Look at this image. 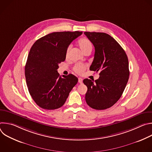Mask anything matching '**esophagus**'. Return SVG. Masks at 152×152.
Here are the masks:
<instances>
[{
    "instance_id": "obj_1",
    "label": "esophagus",
    "mask_w": 152,
    "mask_h": 152,
    "mask_svg": "<svg viewBox=\"0 0 152 152\" xmlns=\"http://www.w3.org/2000/svg\"><path fill=\"white\" fill-rule=\"evenodd\" d=\"M78 82H79V83H82V82H83V79H82V78H80V77H79V78H78Z\"/></svg>"
}]
</instances>
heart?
Segmentation results:
<instances>
[{
	"label": "heart",
	"instance_id": "obj_1",
	"mask_svg": "<svg viewBox=\"0 0 152 152\" xmlns=\"http://www.w3.org/2000/svg\"><path fill=\"white\" fill-rule=\"evenodd\" d=\"M77 44L83 53H85L86 52H87V51L92 50V49H93L92 44L90 42V41L89 39H88L87 38H80V39H79V41L77 42ZM70 49H71V46L70 45L67 48V49L66 50V56L67 58L69 55V52H70ZM86 69V65L80 64V63H78V64H76L74 66L73 70L75 73L81 75L84 72V71Z\"/></svg>",
	"mask_w": 152,
	"mask_h": 152
}]
</instances>
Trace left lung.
Segmentation results:
<instances>
[{"mask_svg":"<svg viewBox=\"0 0 152 152\" xmlns=\"http://www.w3.org/2000/svg\"><path fill=\"white\" fill-rule=\"evenodd\" d=\"M95 48L90 70L99 72L95 81L85 79L87 86L85 100L89 106L103 110L113 106L121 97L129 76L127 55L117 41L103 32H85Z\"/></svg>","mask_w":152,"mask_h":152,"instance_id":"left-lung-1","label":"left lung"}]
</instances>
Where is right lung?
<instances>
[{"instance_id":"right-lung-1","label":"right lung","mask_w":152,"mask_h":152,"mask_svg":"<svg viewBox=\"0 0 152 152\" xmlns=\"http://www.w3.org/2000/svg\"><path fill=\"white\" fill-rule=\"evenodd\" d=\"M82 32H56L37 40L25 66V77L33 100L42 109L53 110L66 102L78 79L72 74L59 76V64L66 59L70 43Z\"/></svg>"}]
</instances>
